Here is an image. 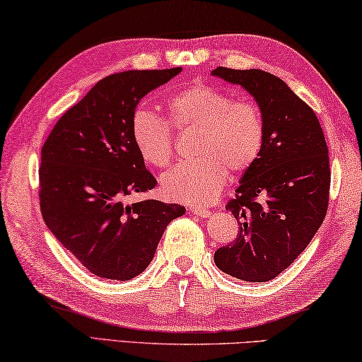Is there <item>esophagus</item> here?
I'll return each instance as SVG.
<instances>
[{"label": "esophagus", "instance_id": "esophagus-1", "mask_svg": "<svg viewBox=\"0 0 362 362\" xmlns=\"http://www.w3.org/2000/svg\"><path fill=\"white\" fill-rule=\"evenodd\" d=\"M189 212H193L194 215H199V216H209L210 215V210L204 206H193V207H188Z\"/></svg>", "mask_w": 362, "mask_h": 362}]
</instances>
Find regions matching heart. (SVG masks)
Instances as JSON below:
<instances>
[{
  "instance_id": "heart-1",
  "label": "heart",
  "mask_w": 362,
  "mask_h": 362,
  "mask_svg": "<svg viewBox=\"0 0 362 362\" xmlns=\"http://www.w3.org/2000/svg\"><path fill=\"white\" fill-rule=\"evenodd\" d=\"M168 122L148 109L131 118V137L142 161L166 168L174 158V132L198 131L196 160L177 164L161 177L168 198L187 204L214 199L228 180V170L244 174L259 160L266 142V122L252 100H234L214 85H189L166 101Z\"/></svg>"
}]
</instances>
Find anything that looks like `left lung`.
<instances>
[{
    "instance_id": "left-lung-1",
    "label": "left lung",
    "mask_w": 362,
    "mask_h": 362,
    "mask_svg": "<svg viewBox=\"0 0 362 362\" xmlns=\"http://www.w3.org/2000/svg\"><path fill=\"white\" fill-rule=\"evenodd\" d=\"M212 74L252 93L266 122L259 160L226 204L239 233L214 259L239 280L269 281L304 252L326 216L331 168L325 134L312 107L271 72L218 66Z\"/></svg>"
}]
</instances>
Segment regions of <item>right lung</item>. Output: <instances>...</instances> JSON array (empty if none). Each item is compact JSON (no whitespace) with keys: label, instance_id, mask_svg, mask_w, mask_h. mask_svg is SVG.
<instances>
[{"label":"right lung","instance_id":"right-lung-1","mask_svg":"<svg viewBox=\"0 0 362 362\" xmlns=\"http://www.w3.org/2000/svg\"><path fill=\"white\" fill-rule=\"evenodd\" d=\"M182 68L124 71L101 78L62 115L41 150L39 199L45 225L88 272L129 280L153 259L180 204L131 194L156 187L131 137V118L148 91Z\"/></svg>","mask_w":362,"mask_h":362}]
</instances>
